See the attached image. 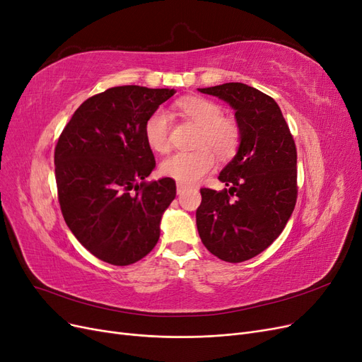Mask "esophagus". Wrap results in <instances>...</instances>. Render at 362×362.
I'll use <instances>...</instances> for the list:
<instances>
[{"label":"esophagus","mask_w":362,"mask_h":362,"mask_svg":"<svg viewBox=\"0 0 362 362\" xmlns=\"http://www.w3.org/2000/svg\"><path fill=\"white\" fill-rule=\"evenodd\" d=\"M185 189H187V185H184V184H181V182L177 184V192H178V194H181Z\"/></svg>","instance_id":"34e87169"}]
</instances>
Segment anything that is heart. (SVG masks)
<instances>
[{
  "instance_id": "heart-1",
  "label": "heart",
  "mask_w": 362,
  "mask_h": 362,
  "mask_svg": "<svg viewBox=\"0 0 362 362\" xmlns=\"http://www.w3.org/2000/svg\"><path fill=\"white\" fill-rule=\"evenodd\" d=\"M178 108L193 124L201 127L196 139V151L177 152L161 163L160 170L164 177L181 184H196L208 172L216 168V156L233 158L242 144V129L233 117L223 116V108L216 101L205 98H182L177 103ZM145 139L148 146L166 154L170 151V117L166 110L157 108L145 122Z\"/></svg>"
}]
</instances>
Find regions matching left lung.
I'll return each instance as SVG.
<instances>
[{
  "label": "left lung",
  "instance_id": "left-lung-1",
  "mask_svg": "<svg viewBox=\"0 0 362 362\" xmlns=\"http://www.w3.org/2000/svg\"><path fill=\"white\" fill-rule=\"evenodd\" d=\"M199 92L234 108L242 144L218 175L226 189H201L196 225L213 255L242 262L266 250L286 228L298 201V151L279 105L269 95L243 83Z\"/></svg>",
  "mask_w": 362,
  "mask_h": 362
}]
</instances>
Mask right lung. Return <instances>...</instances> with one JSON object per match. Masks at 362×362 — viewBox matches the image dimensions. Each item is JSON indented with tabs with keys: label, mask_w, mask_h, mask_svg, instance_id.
Returning <instances> with one entry per match:
<instances>
[{
	"label": "right lung",
	"mask_w": 362,
	"mask_h": 362,
	"mask_svg": "<svg viewBox=\"0 0 362 362\" xmlns=\"http://www.w3.org/2000/svg\"><path fill=\"white\" fill-rule=\"evenodd\" d=\"M173 93L112 87L76 108L57 140L54 164L64 222L108 264L146 257L160 238L161 214L177 196L172 178L144 181L156 168L145 122Z\"/></svg>",
	"instance_id": "obj_1"
}]
</instances>
